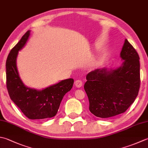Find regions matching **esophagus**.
Returning <instances> with one entry per match:
<instances>
[{
  "instance_id": "esophagus-1",
  "label": "esophagus",
  "mask_w": 148,
  "mask_h": 148,
  "mask_svg": "<svg viewBox=\"0 0 148 148\" xmlns=\"http://www.w3.org/2000/svg\"><path fill=\"white\" fill-rule=\"evenodd\" d=\"M74 85H75V86H76V87H77V88L82 87V85H83L82 81L79 80V79L76 80V81H75V82H74Z\"/></svg>"
}]
</instances>
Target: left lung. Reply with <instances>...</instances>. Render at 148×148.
<instances>
[{"label": "left lung", "instance_id": "8db88e82", "mask_svg": "<svg viewBox=\"0 0 148 148\" xmlns=\"http://www.w3.org/2000/svg\"><path fill=\"white\" fill-rule=\"evenodd\" d=\"M120 57L123 62L119 67L95 69L86 75L84 88L89 110L97 117L108 118L124 113L138 95L140 58L126 39Z\"/></svg>", "mask_w": 148, "mask_h": 148}]
</instances>
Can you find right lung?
<instances>
[{"label": "right lung", "instance_id": "add662e5", "mask_svg": "<svg viewBox=\"0 0 148 148\" xmlns=\"http://www.w3.org/2000/svg\"><path fill=\"white\" fill-rule=\"evenodd\" d=\"M27 31L11 49L5 63L6 86L11 99L30 119L51 118L56 115L63 97L74 84L72 78L62 80L42 90L26 86L20 79L16 66L18 51L24 47L30 36Z\"/></svg>", "mask_w": 148, "mask_h": 148}]
</instances>
